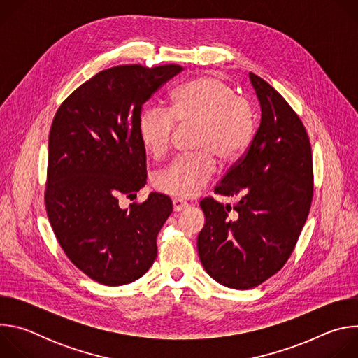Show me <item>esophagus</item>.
<instances>
[{"label": "esophagus", "mask_w": 358, "mask_h": 358, "mask_svg": "<svg viewBox=\"0 0 358 358\" xmlns=\"http://www.w3.org/2000/svg\"><path fill=\"white\" fill-rule=\"evenodd\" d=\"M173 208L176 213H180V211H184L188 208V202L184 201V199H180V198H174L173 199Z\"/></svg>", "instance_id": "1"}]
</instances>
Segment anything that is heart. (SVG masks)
Masks as SVG:
<instances>
[{
    "label": "heart",
    "mask_w": 358,
    "mask_h": 358,
    "mask_svg": "<svg viewBox=\"0 0 358 358\" xmlns=\"http://www.w3.org/2000/svg\"><path fill=\"white\" fill-rule=\"evenodd\" d=\"M196 151L176 159L162 170L155 184L164 194L191 198L215 173V159L224 164L239 160L257 136L258 115L252 101L214 75H203L178 86L170 109L147 106L138 116L141 144L156 159L167 155L178 126L194 124Z\"/></svg>",
    "instance_id": "heart-1"
}]
</instances>
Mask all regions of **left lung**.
<instances>
[{"mask_svg":"<svg viewBox=\"0 0 358 358\" xmlns=\"http://www.w3.org/2000/svg\"><path fill=\"white\" fill-rule=\"evenodd\" d=\"M262 120L249 150L215 194L239 196L234 207L213 196L199 206L206 225L196 241L203 269L218 283L246 290L278 273L290 258L313 201L312 145L301 120L266 80L249 73Z\"/></svg>","mask_w":358,"mask_h":358,"instance_id":"left-lung-1","label":"left lung"}]
</instances>
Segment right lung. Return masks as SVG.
<instances>
[{
    "mask_svg": "<svg viewBox=\"0 0 358 358\" xmlns=\"http://www.w3.org/2000/svg\"><path fill=\"white\" fill-rule=\"evenodd\" d=\"M182 71L176 64L100 71L59 106L49 131L45 208L71 262L97 283L140 279L157 257L156 238L173 211L151 192L122 210V195L145 184V148L137 131L143 105Z\"/></svg>",
    "mask_w": 358,
    "mask_h": 358,
    "instance_id": "add662e5",
    "label": "right lung"
}]
</instances>
